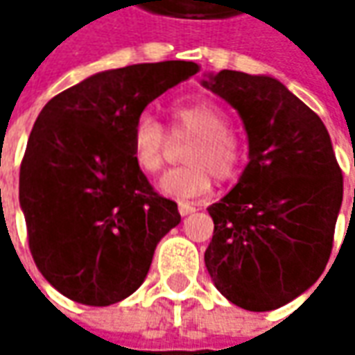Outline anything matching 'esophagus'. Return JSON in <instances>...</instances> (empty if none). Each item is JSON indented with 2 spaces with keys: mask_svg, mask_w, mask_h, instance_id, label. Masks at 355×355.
Listing matches in <instances>:
<instances>
[{
  "mask_svg": "<svg viewBox=\"0 0 355 355\" xmlns=\"http://www.w3.org/2000/svg\"><path fill=\"white\" fill-rule=\"evenodd\" d=\"M178 211H180L182 217H185V215H191V213L196 211V207H193L191 203H187V201H180V203H178Z\"/></svg>",
  "mask_w": 355,
  "mask_h": 355,
  "instance_id": "esophagus-1",
  "label": "esophagus"
}]
</instances>
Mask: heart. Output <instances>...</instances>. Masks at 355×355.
I'll return each instance as SVG.
<instances>
[{
	"label": "heart",
	"mask_w": 355,
	"mask_h": 355,
	"mask_svg": "<svg viewBox=\"0 0 355 355\" xmlns=\"http://www.w3.org/2000/svg\"><path fill=\"white\" fill-rule=\"evenodd\" d=\"M171 132L178 138H191L185 148V164L168 171L159 180V191L171 198L191 199L211 187V178L233 180L243 166V144L229 128V118L221 106L196 98L173 106ZM132 157L136 166L154 175L164 168L168 150V132L150 114H140L132 126Z\"/></svg>",
	"instance_id": "1"
}]
</instances>
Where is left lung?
Returning a JSON list of instances; mask_svg holds the SVG:
<instances>
[{"instance_id":"obj_1","label":"left lung","mask_w":355,"mask_h":355,"mask_svg":"<svg viewBox=\"0 0 355 355\" xmlns=\"http://www.w3.org/2000/svg\"><path fill=\"white\" fill-rule=\"evenodd\" d=\"M239 112L249 164L225 198L209 205L205 266L229 302L266 312L320 279L332 252L344 180L330 134L280 80L221 71L201 80Z\"/></svg>"}]
</instances>
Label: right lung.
<instances>
[{"instance_id":"right-lung-1","label":"right lung","mask_w":355,"mask_h":355,"mask_svg":"<svg viewBox=\"0 0 355 355\" xmlns=\"http://www.w3.org/2000/svg\"><path fill=\"white\" fill-rule=\"evenodd\" d=\"M199 64L142 62L103 71L51 98L35 120L19 171L33 261L67 298L124 300L142 284L159 239L182 221L132 157L144 108Z\"/></svg>"}]
</instances>
